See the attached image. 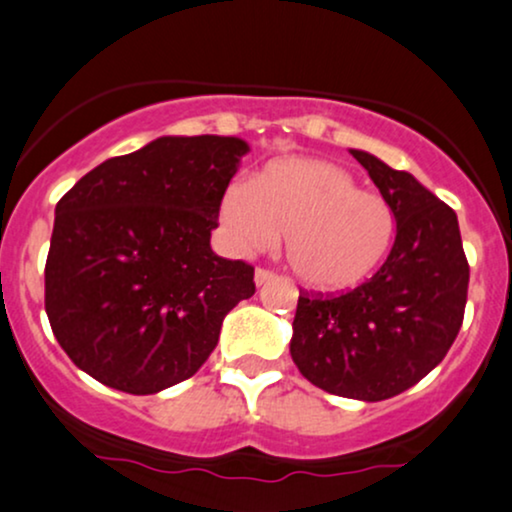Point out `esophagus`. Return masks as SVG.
Segmentation results:
<instances>
[{"label":"esophagus","instance_id":"1","mask_svg":"<svg viewBox=\"0 0 512 512\" xmlns=\"http://www.w3.org/2000/svg\"><path fill=\"white\" fill-rule=\"evenodd\" d=\"M271 278H274V271H269V269H257L255 271V283H257V286H264V283H269Z\"/></svg>","mask_w":512,"mask_h":512}]
</instances>
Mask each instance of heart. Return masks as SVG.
Here are the masks:
<instances>
[{
    "label": "heart",
    "instance_id": "b5f03b06",
    "mask_svg": "<svg viewBox=\"0 0 512 512\" xmlns=\"http://www.w3.org/2000/svg\"><path fill=\"white\" fill-rule=\"evenodd\" d=\"M219 212L243 250H267L283 236L288 267L321 290L361 281L394 236L390 203L359 189L345 167L319 158L276 160L250 186H229Z\"/></svg>",
    "mask_w": 512,
    "mask_h": 512
}]
</instances>
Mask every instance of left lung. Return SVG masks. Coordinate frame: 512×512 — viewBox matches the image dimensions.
Wrapping results in <instances>:
<instances>
[{
    "label": "left lung",
    "mask_w": 512,
    "mask_h": 512,
    "mask_svg": "<svg viewBox=\"0 0 512 512\" xmlns=\"http://www.w3.org/2000/svg\"><path fill=\"white\" fill-rule=\"evenodd\" d=\"M349 153L390 203L397 236L366 283L338 297L300 295L290 357L321 390L383 401L423 380L454 345L470 267L449 205L413 174Z\"/></svg>",
    "instance_id": "1"
}]
</instances>
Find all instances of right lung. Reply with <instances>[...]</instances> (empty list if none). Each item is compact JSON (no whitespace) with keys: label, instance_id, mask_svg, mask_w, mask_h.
I'll return each instance as SVG.
<instances>
[{"label":"right lung","instance_id":"add662e5","mask_svg":"<svg viewBox=\"0 0 512 512\" xmlns=\"http://www.w3.org/2000/svg\"><path fill=\"white\" fill-rule=\"evenodd\" d=\"M250 146L160 137L87 172L58 200L44 307L77 368L129 394L191 378L224 316L255 295V269L210 248Z\"/></svg>","mask_w":512,"mask_h":512}]
</instances>
